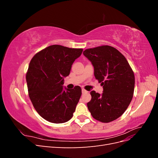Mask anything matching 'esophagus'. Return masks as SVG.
Instances as JSON below:
<instances>
[{
  "mask_svg": "<svg viewBox=\"0 0 158 158\" xmlns=\"http://www.w3.org/2000/svg\"><path fill=\"white\" fill-rule=\"evenodd\" d=\"M82 94H85V93H88V91H86L85 89L82 88Z\"/></svg>",
  "mask_w": 158,
  "mask_h": 158,
  "instance_id": "1",
  "label": "esophagus"
}]
</instances>
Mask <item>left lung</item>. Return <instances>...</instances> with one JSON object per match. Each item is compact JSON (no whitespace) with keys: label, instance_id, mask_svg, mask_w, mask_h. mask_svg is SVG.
<instances>
[{"label":"left lung","instance_id":"left-lung-1","mask_svg":"<svg viewBox=\"0 0 158 158\" xmlns=\"http://www.w3.org/2000/svg\"><path fill=\"white\" fill-rule=\"evenodd\" d=\"M84 55L92 63L94 76L102 83V94L90 92L87 103L92 117L102 123H109L121 117L128 108L135 89V74L127 60L117 49L103 45L85 49Z\"/></svg>","mask_w":158,"mask_h":158}]
</instances>
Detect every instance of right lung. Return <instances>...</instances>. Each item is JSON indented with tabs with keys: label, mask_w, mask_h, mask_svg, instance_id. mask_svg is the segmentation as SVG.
Segmentation results:
<instances>
[{
	"label": "right lung",
	"mask_w": 158,
	"mask_h": 158,
	"mask_svg": "<svg viewBox=\"0 0 158 158\" xmlns=\"http://www.w3.org/2000/svg\"><path fill=\"white\" fill-rule=\"evenodd\" d=\"M83 51L59 45L46 47L34 55L26 74L28 94L36 111L46 121L63 123L73 117L82 89L63 88L64 78Z\"/></svg>",
	"instance_id": "add662e5"
}]
</instances>
